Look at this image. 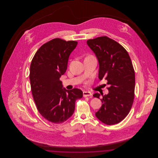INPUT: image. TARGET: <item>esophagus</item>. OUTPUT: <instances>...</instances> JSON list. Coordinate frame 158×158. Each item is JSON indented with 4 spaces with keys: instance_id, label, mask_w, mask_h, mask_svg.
Wrapping results in <instances>:
<instances>
[{
    "instance_id": "esophagus-1",
    "label": "esophagus",
    "mask_w": 158,
    "mask_h": 158,
    "mask_svg": "<svg viewBox=\"0 0 158 158\" xmlns=\"http://www.w3.org/2000/svg\"><path fill=\"white\" fill-rule=\"evenodd\" d=\"M83 95L84 97H90L92 95V93L89 91H83Z\"/></svg>"
}]
</instances>
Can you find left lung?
<instances>
[{
  "instance_id": "1",
  "label": "left lung",
  "mask_w": 158,
  "mask_h": 158,
  "mask_svg": "<svg viewBox=\"0 0 158 158\" xmlns=\"http://www.w3.org/2000/svg\"><path fill=\"white\" fill-rule=\"evenodd\" d=\"M99 62L98 77L105 78L109 93L102 95V106L96 117L103 123L113 125L124 120L130 112L135 98V74L126 50L113 39L99 37L87 41ZM99 98L100 94L93 95Z\"/></svg>"
}]
</instances>
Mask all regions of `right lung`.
<instances>
[{
  "instance_id": "obj_1",
  "label": "right lung",
  "mask_w": 158,
  "mask_h": 158,
  "mask_svg": "<svg viewBox=\"0 0 158 158\" xmlns=\"http://www.w3.org/2000/svg\"><path fill=\"white\" fill-rule=\"evenodd\" d=\"M75 41L54 38L42 45L30 66L31 89L38 112L47 120L59 124L74 113L76 101L82 98L81 89L63 88L60 77L66 71Z\"/></svg>"
}]
</instances>
